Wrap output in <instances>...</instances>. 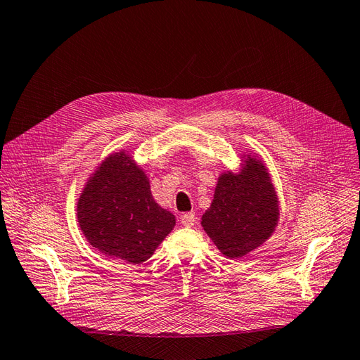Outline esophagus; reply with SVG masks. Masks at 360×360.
<instances>
[{"instance_id": "34e87169", "label": "esophagus", "mask_w": 360, "mask_h": 360, "mask_svg": "<svg viewBox=\"0 0 360 360\" xmlns=\"http://www.w3.org/2000/svg\"><path fill=\"white\" fill-rule=\"evenodd\" d=\"M180 223L184 227H192L195 224V212H186L180 217Z\"/></svg>"}]
</instances>
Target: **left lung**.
I'll return each mask as SVG.
<instances>
[{
  "mask_svg": "<svg viewBox=\"0 0 360 360\" xmlns=\"http://www.w3.org/2000/svg\"><path fill=\"white\" fill-rule=\"evenodd\" d=\"M238 172L224 171L200 226L227 258L262 247L279 221V199L269 169L257 155H242Z\"/></svg>",
  "mask_w": 360,
  "mask_h": 360,
  "instance_id": "left-lung-1",
  "label": "left lung"
}]
</instances>
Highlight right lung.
I'll return each instance as SVG.
<instances>
[{
    "mask_svg": "<svg viewBox=\"0 0 360 360\" xmlns=\"http://www.w3.org/2000/svg\"><path fill=\"white\" fill-rule=\"evenodd\" d=\"M77 219L93 248L127 263L146 262L176 226L158 205L149 179L127 150L106 156L78 198Z\"/></svg>",
    "mask_w": 360,
    "mask_h": 360,
    "instance_id": "1",
    "label": "right lung"
}]
</instances>
